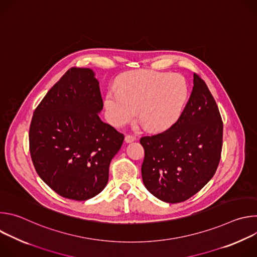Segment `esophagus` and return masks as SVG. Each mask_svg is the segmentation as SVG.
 Returning <instances> with one entry per match:
<instances>
[{"label": "esophagus", "mask_w": 257, "mask_h": 257, "mask_svg": "<svg viewBox=\"0 0 257 257\" xmlns=\"http://www.w3.org/2000/svg\"><path fill=\"white\" fill-rule=\"evenodd\" d=\"M135 140H136L135 136H132V135H126L125 136V142L126 143H131V142H133Z\"/></svg>", "instance_id": "esophagus-1"}]
</instances>
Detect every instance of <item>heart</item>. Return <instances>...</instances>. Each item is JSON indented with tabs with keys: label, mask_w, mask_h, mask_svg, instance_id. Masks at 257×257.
<instances>
[{
	"label": "heart",
	"mask_w": 257,
	"mask_h": 257,
	"mask_svg": "<svg viewBox=\"0 0 257 257\" xmlns=\"http://www.w3.org/2000/svg\"><path fill=\"white\" fill-rule=\"evenodd\" d=\"M188 95L185 78L180 74L139 70L124 74L117 91L104 97L106 117L112 125L123 126L136 116L153 132L171 128L180 118Z\"/></svg>",
	"instance_id": "1"
}]
</instances>
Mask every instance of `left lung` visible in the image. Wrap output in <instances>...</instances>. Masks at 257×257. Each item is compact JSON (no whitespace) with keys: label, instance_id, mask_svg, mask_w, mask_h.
<instances>
[{"label":"left lung","instance_id":"obj_1","mask_svg":"<svg viewBox=\"0 0 257 257\" xmlns=\"http://www.w3.org/2000/svg\"><path fill=\"white\" fill-rule=\"evenodd\" d=\"M143 184L168 203L185 201L214 175L221 159L223 122L205 82L193 74L190 98L178 121L168 130L141 137Z\"/></svg>","mask_w":257,"mask_h":257}]
</instances>
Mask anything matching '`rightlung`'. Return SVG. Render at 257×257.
<instances>
[{
  "label": "right lung",
  "instance_id": "right-lung-1",
  "mask_svg": "<svg viewBox=\"0 0 257 257\" xmlns=\"http://www.w3.org/2000/svg\"><path fill=\"white\" fill-rule=\"evenodd\" d=\"M99 82L89 68L69 69L35 108L29 151L36 173L59 195L87 200L107 184L124 135L103 123Z\"/></svg>",
  "mask_w": 257,
  "mask_h": 257
}]
</instances>
